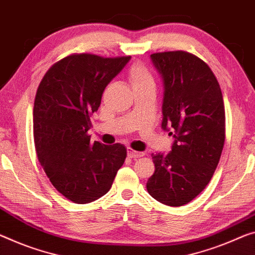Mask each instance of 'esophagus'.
Masks as SVG:
<instances>
[{
	"label": "esophagus",
	"instance_id": "34e87169",
	"mask_svg": "<svg viewBox=\"0 0 255 255\" xmlns=\"http://www.w3.org/2000/svg\"><path fill=\"white\" fill-rule=\"evenodd\" d=\"M143 155H144L143 152H139V151H135V150L131 149V148H128V157H130V158L136 159V158L142 157Z\"/></svg>",
	"mask_w": 255,
	"mask_h": 255
}]
</instances>
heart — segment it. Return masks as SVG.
Segmentation results:
<instances>
[{
	"instance_id": "b5f03b06",
	"label": "heart",
	"mask_w": 255,
	"mask_h": 255,
	"mask_svg": "<svg viewBox=\"0 0 255 255\" xmlns=\"http://www.w3.org/2000/svg\"><path fill=\"white\" fill-rule=\"evenodd\" d=\"M128 78L134 92L138 90L154 88L155 85L154 77L151 76L150 72L141 64H134L131 66L128 73Z\"/></svg>"
}]
</instances>
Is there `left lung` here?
Returning a JSON list of instances; mask_svg holds the SVG:
<instances>
[{
    "instance_id": "8db88e82",
    "label": "left lung",
    "mask_w": 255,
    "mask_h": 255,
    "mask_svg": "<svg viewBox=\"0 0 255 255\" xmlns=\"http://www.w3.org/2000/svg\"><path fill=\"white\" fill-rule=\"evenodd\" d=\"M164 83L162 128L174 142L166 155L151 154L155 172L147 181L151 197L182 206L213 177L226 138L222 92L206 62L186 51L152 53Z\"/></svg>"
}]
</instances>
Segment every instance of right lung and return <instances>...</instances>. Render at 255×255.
<instances>
[{
    "instance_id": "obj_1",
    "label": "right lung",
    "mask_w": 255,
    "mask_h": 255,
    "mask_svg": "<svg viewBox=\"0 0 255 255\" xmlns=\"http://www.w3.org/2000/svg\"><path fill=\"white\" fill-rule=\"evenodd\" d=\"M130 58L70 54L51 66L37 88L33 111L37 158L53 187L76 204L107 194L127 158L123 144L91 143L88 131L106 87Z\"/></svg>"
}]
</instances>
